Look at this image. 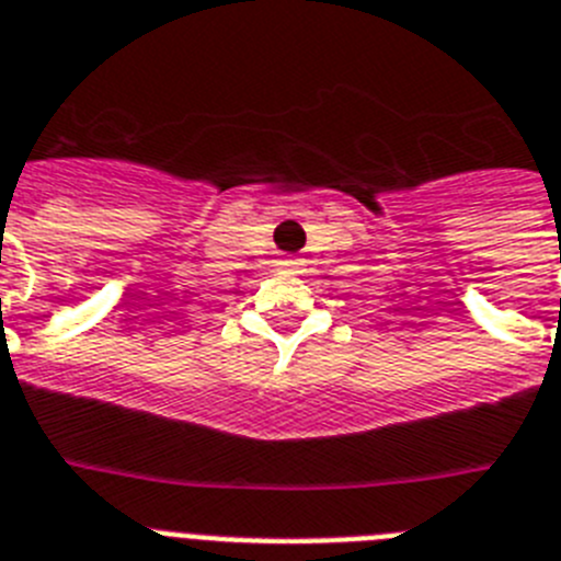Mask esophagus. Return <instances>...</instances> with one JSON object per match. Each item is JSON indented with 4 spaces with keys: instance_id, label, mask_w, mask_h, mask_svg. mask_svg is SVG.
I'll return each mask as SVG.
<instances>
[{
    "instance_id": "esophagus-1",
    "label": "esophagus",
    "mask_w": 561,
    "mask_h": 561,
    "mask_svg": "<svg viewBox=\"0 0 561 561\" xmlns=\"http://www.w3.org/2000/svg\"><path fill=\"white\" fill-rule=\"evenodd\" d=\"M277 272H284V275H300V272H304V261H300V257H280V261H277Z\"/></svg>"
}]
</instances>
